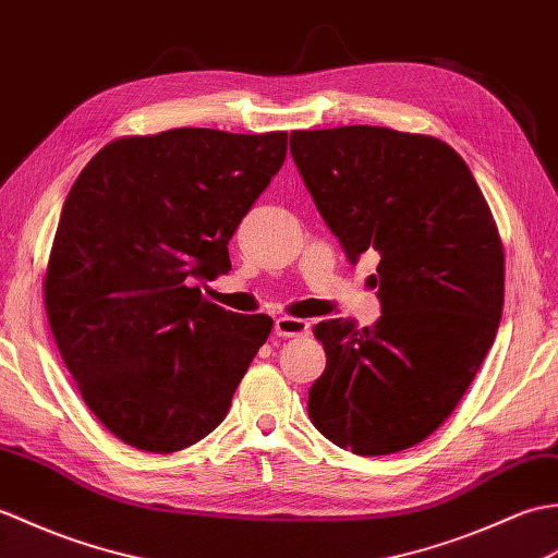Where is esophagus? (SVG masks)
<instances>
[{"instance_id":"34e87169","label":"esophagus","mask_w":558,"mask_h":558,"mask_svg":"<svg viewBox=\"0 0 558 558\" xmlns=\"http://www.w3.org/2000/svg\"><path fill=\"white\" fill-rule=\"evenodd\" d=\"M275 333L277 337H307L311 333V322L299 319V317H277L275 319Z\"/></svg>"}]
</instances>
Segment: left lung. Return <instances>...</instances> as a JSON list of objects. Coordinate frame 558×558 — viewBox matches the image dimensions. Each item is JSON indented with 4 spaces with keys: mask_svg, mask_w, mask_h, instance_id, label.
Wrapping results in <instances>:
<instances>
[{
    "mask_svg": "<svg viewBox=\"0 0 558 558\" xmlns=\"http://www.w3.org/2000/svg\"><path fill=\"white\" fill-rule=\"evenodd\" d=\"M291 157L345 259L379 257L381 317L319 322L327 367L307 415L329 441L387 456L427 439L497 337L504 251L453 147L379 126L293 131Z\"/></svg>",
    "mask_w": 558,
    "mask_h": 558,
    "instance_id": "obj_1",
    "label": "left lung"
}]
</instances>
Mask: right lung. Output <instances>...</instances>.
<instances>
[{"label":"right lung","mask_w":558,"mask_h":558,"mask_svg":"<svg viewBox=\"0 0 558 558\" xmlns=\"http://www.w3.org/2000/svg\"><path fill=\"white\" fill-rule=\"evenodd\" d=\"M287 159V133L121 138L69 191L45 275L57 349L97 420L135 449L207 437L271 331L205 301L229 241Z\"/></svg>","instance_id":"add662e5"}]
</instances>
